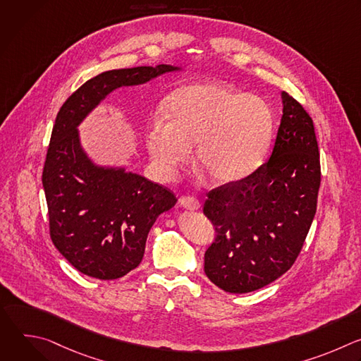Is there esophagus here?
<instances>
[{
	"label": "esophagus",
	"mask_w": 361,
	"mask_h": 361,
	"mask_svg": "<svg viewBox=\"0 0 361 361\" xmlns=\"http://www.w3.org/2000/svg\"><path fill=\"white\" fill-rule=\"evenodd\" d=\"M180 205L187 210H198L200 209V201L195 198V197H191V195H185V197H181L178 200Z\"/></svg>",
	"instance_id": "obj_1"
}]
</instances>
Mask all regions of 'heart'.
I'll return each mask as SVG.
<instances>
[{"instance_id":"1","label":"heart","mask_w":361,"mask_h":361,"mask_svg":"<svg viewBox=\"0 0 361 361\" xmlns=\"http://www.w3.org/2000/svg\"><path fill=\"white\" fill-rule=\"evenodd\" d=\"M164 118H154L147 149L164 178L190 156L216 183H234L260 166L270 144L274 116L267 102L221 82H197L173 91Z\"/></svg>"}]
</instances>
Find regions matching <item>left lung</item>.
<instances>
[{
    "instance_id": "8db88e82",
    "label": "left lung",
    "mask_w": 361,
    "mask_h": 361,
    "mask_svg": "<svg viewBox=\"0 0 361 361\" xmlns=\"http://www.w3.org/2000/svg\"><path fill=\"white\" fill-rule=\"evenodd\" d=\"M283 117L270 159L250 176L207 194L202 213L216 230L204 271L227 293L259 290L283 276L312 227L322 181L312 117L281 92Z\"/></svg>"
}]
</instances>
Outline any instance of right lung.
Listing matches in <instances>:
<instances>
[{
  "mask_svg": "<svg viewBox=\"0 0 361 361\" xmlns=\"http://www.w3.org/2000/svg\"><path fill=\"white\" fill-rule=\"evenodd\" d=\"M177 70L160 64L101 73L73 92L57 114L42 170L49 235L85 276L116 280L134 270L149 228L177 198L135 173L95 166L81 147L77 127L116 88Z\"/></svg>",
  "mask_w": 361,
  "mask_h": 361,
  "instance_id": "obj_1",
  "label": "right lung"
}]
</instances>
